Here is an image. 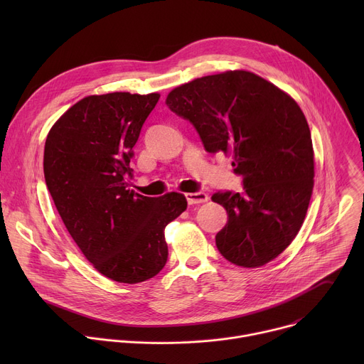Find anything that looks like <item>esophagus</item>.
<instances>
[{"mask_svg": "<svg viewBox=\"0 0 364 364\" xmlns=\"http://www.w3.org/2000/svg\"><path fill=\"white\" fill-rule=\"evenodd\" d=\"M187 198L188 204H200V203H205L209 200V196H207L204 191H196V193H187L184 194Z\"/></svg>", "mask_w": 364, "mask_h": 364, "instance_id": "1", "label": "esophagus"}]
</instances>
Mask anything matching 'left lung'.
<instances>
[{
  "instance_id": "8db88e82",
  "label": "left lung",
  "mask_w": 364,
  "mask_h": 364,
  "mask_svg": "<svg viewBox=\"0 0 364 364\" xmlns=\"http://www.w3.org/2000/svg\"><path fill=\"white\" fill-rule=\"evenodd\" d=\"M167 107L197 131L207 152L232 154L243 193L218 191L228 212L216 246L229 262L257 268L299 232L314 187V151L296 102L245 70L204 76L167 96Z\"/></svg>"
}]
</instances>
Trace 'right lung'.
<instances>
[{"instance_id":"1","label":"right lung","mask_w":364,"mask_h":364,"mask_svg":"<svg viewBox=\"0 0 364 364\" xmlns=\"http://www.w3.org/2000/svg\"><path fill=\"white\" fill-rule=\"evenodd\" d=\"M159 93L83 97L50 129L44 178L56 209L87 261L117 282L138 284L166 265V226L186 209L180 193L145 197L128 188L141 128Z\"/></svg>"}]
</instances>
